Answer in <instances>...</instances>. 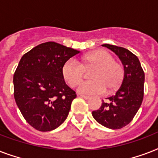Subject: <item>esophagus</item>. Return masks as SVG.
Wrapping results in <instances>:
<instances>
[{
	"instance_id": "1",
	"label": "esophagus",
	"mask_w": 158,
	"mask_h": 158,
	"mask_svg": "<svg viewBox=\"0 0 158 158\" xmlns=\"http://www.w3.org/2000/svg\"><path fill=\"white\" fill-rule=\"evenodd\" d=\"M80 97H81V98H83L85 99V100H88V99L90 98V97L86 96V95H80Z\"/></svg>"
}]
</instances>
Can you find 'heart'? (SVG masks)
<instances>
[{"label": "heart", "mask_w": 158, "mask_h": 158, "mask_svg": "<svg viewBox=\"0 0 158 158\" xmlns=\"http://www.w3.org/2000/svg\"><path fill=\"white\" fill-rule=\"evenodd\" d=\"M95 66L91 73L93 79L80 83L78 91L82 94L99 95L107 89L111 92L119 88L124 78L122 64L114 60V57L107 51L97 50L82 57V64L74 58L64 62L61 72L63 78L69 86L74 88L81 81L84 74V68Z\"/></svg>", "instance_id": "1"}]
</instances>
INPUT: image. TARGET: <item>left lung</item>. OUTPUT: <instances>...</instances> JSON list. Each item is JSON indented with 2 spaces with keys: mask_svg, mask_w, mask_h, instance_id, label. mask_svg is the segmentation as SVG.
<instances>
[{
  "mask_svg": "<svg viewBox=\"0 0 158 158\" xmlns=\"http://www.w3.org/2000/svg\"><path fill=\"white\" fill-rule=\"evenodd\" d=\"M117 55L124 65V78L115 95L107 98L98 110L92 115L105 127L118 130L130 124L139 109L143 99L144 72L139 60L131 52L121 47L103 44Z\"/></svg>",
  "mask_w": 158,
  "mask_h": 158,
  "instance_id": "1",
  "label": "left lung"
}]
</instances>
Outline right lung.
Masks as SVG:
<instances>
[{
    "label": "right lung",
    "mask_w": 158,
    "mask_h": 158,
    "mask_svg": "<svg viewBox=\"0 0 158 158\" xmlns=\"http://www.w3.org/2000/svg\"><path fill=\"white\" fill-rule=\"evenodd\" d=\"M79 52L54 42L23 55L14 74V97L23 118L35 130L51 131L68 116L76 94L64 82L61 69Z\"/></svg>",
    "instance_id": "add662e5"
}]
</instances>
